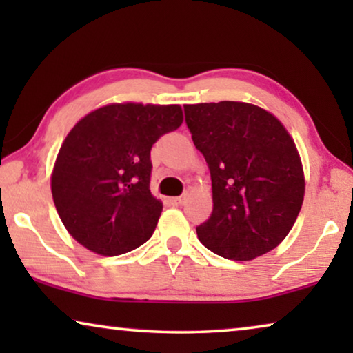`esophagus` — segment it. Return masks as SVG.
Here are the masks:
<instances>
[{"label": "esophagus", "mask_w": 353, "mask_h": 353, "mask_svg": "<svg viewBox=\"0 0 353 353\" xmlns=\"http://www.w3.org/2000/svg\"><path fill=\"white\" fill-rule=\"evenodd\" d=\"M186 199H188V194H183L180 197H172L170 202H172V205H183L186 202Z\"/></svg>", "instance_id": "esophagus-1"}]
</instances>
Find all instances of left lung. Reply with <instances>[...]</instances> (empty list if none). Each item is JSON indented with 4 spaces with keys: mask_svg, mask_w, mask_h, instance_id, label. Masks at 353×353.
I'll list each match as a JSON object with an SVG mask.
<instances>
[{
    "mask_svg": "<svg viewBox=\"0 0 353 353\" xmlns=\"http://www.w3.org/2000/svg\"><path fill=\"white\" fill-rule=\"evenodd\" d=\"M186 125L212 178L214 209L196 228L212 252L254 260L296 223L305 176L296 143L272 112L239 101L186 104Z\"/></svg>",
    "mask_w": 353,
    "mask_h": 353,
    "instance_id": "1",
    "label": "left lung"
}]
</instances>
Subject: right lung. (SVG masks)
<instances>
[{
  "label": "right lung",
  "instance_id": "add662e5",
  "mask_svg": "<svg viewBox=\"0 0 353 353\" xmlns=\"http://www.w3.org/2000/svg\"><path fill=\"white\" fill-rule=\"evenodd\" d=\"M183 123L178 104L112 103L74 125L57 154L51 192L65 230L114 257L151 238L162 201L151 194V148Z\"/></svg>",
  "mask_w": 353,
  "mask_h": 353
}]
</instances>
